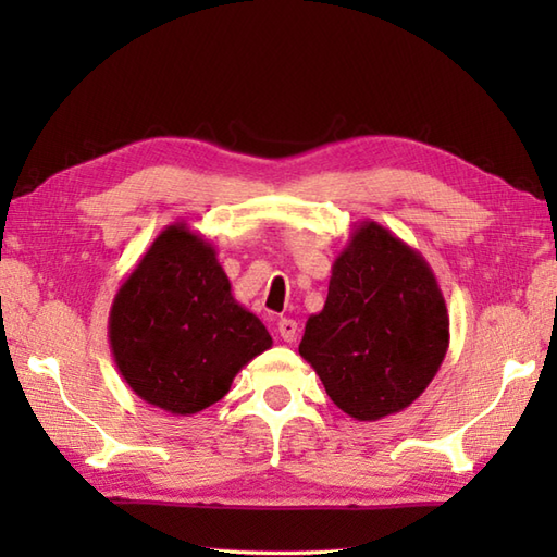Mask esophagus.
<instances>
[{"label":"esophagus","mask_w":557,"mask_h":557,"mask_svg":"<svg viewBox=\"0 0 557 557\" xmlns=\"http://www.w3.org/2000/svg\"><path fill=\"white\" fill-rule=\"evenodd\" d=\"M277 333L285 342H294V339H297L299 325H297V321H292V318H282V321L277 323Z\"/></svg>","instance_id":"esophagus-1"}]
</instances>
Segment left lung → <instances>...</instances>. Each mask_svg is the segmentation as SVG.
<instances>
[{
  "mask_svg": "<svg viewBox=\"0 0 557 557\" xmlns=\"http://www.w3.org/2000/svg\"><path fill=\"white\" fill-rule=\"evenodd\" d=\"M447 347L449 315L431 265L377 222H359L299 345L330 399L357 421L385 419L421 397Z\"/></svg>",
  "mask_w": 557,
  "mask_h": 557,
  "instance_id": "1",
  "label": "left lung"
}]
</instances>
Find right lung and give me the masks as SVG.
<instances>
[{
  "label": "right lung",
  "instance_id": "obj_1",
  "mask_svg": "<svg viewBox=\"0 0 557 557\" xmlns=\"http://www.w3.org/2000/svg\"><path fill=\"white\" fill-rule=\"evenodd\" d=\"M116 369L134 393L174 417H191L230 393L272 337L232 297L215 246L174 222L116 289L110 325Z\"/></svg>",
  "mask_w": 557,
  "mask_h": 557
}]
</instances>
